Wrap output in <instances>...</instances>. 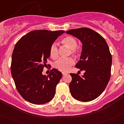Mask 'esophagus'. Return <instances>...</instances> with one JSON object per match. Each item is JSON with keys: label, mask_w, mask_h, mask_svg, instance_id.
I'll list each match as a JSON object with an SVG mask.
<instances>
[{"label": "esophagus", "mask_w": 124, "mask_h": 124, "mask_svg": "<svg viewBox=\"0 0 124 124\" xmlns=\"http://www.w3.org/2000/svg\"><path fill=\"white\" fill-rule=\"evenodd\" d=\"M67 74H68V73H66V72H63V73H62L63 76H65V75H66Z\"/></svg>", "instance_id": "34e87169"}]
</instances>
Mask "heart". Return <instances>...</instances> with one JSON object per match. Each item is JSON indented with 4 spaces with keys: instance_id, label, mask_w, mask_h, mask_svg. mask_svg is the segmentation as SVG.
Masks as SVG:
<instances>
[{
    "instance_id": "1",
    "label": "heart",
    "mask_w": 124,
    "mask_h": 124,
    "mask_svg": "<svg viewBox=\"0 0 124 124\" xmlns=\"http://www.w3.org/2000/svg\"><path fill=\"white\" fill-rule=\"evenodd\" d=\"M60 42L64 46L67 47L71 50V54L73 56L78 58L79 56L80 53L78 49H77L78 43L76 40L71 36H66L63 37L60 40ZM50 55L51 58L56 60L59 56L58 49L56 44L53 43L50 48ZM74 64V61L71 58H60L54 63V66L55 68L62 71H67Z\"/></svg>"
}]
</instances>
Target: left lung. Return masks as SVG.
Segmentation results:
<instances>
[{
    "mask_svg": "<svg viewBox=\"0 0 124 124\" xmlns=\"http://www.w3.org/2000/svg\"><path fill=\"white\" fill-rule=\"evenodd\" d=\"M66 33L81 41V55L76 67L85 71L83 76L70 74L71 94L80 101L94 100L104 91L110 79L112 55L108 45L100 34L90 28L72 29Z\"/></svg>",
    "mask_w": 124,
    "mask_h": 124,
    "instance_id": "8db88e82",
    "label": "left lung"
}]
</instances>
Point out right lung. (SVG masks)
<instances>
[{
  "label": "right lung",
  "instance_id": "obj_1",
  "mask_svg": "<svg viewBox=\"0 0 124 124\" xmlns=\"http://www.w3.org/2000/svg\"><path fill=\"white\" fill-rule=\"evenodd\" d=\"M64 32L46 30L31 31L15 45L12 56L11 73L17 91L27 101L43 104L54 97L62 73L54 68L48 76L43 75L42 71L50 56V46Z\"/></svg>",
  "mask_w": 124,
  "mask_h": 124
}]
</instances>
